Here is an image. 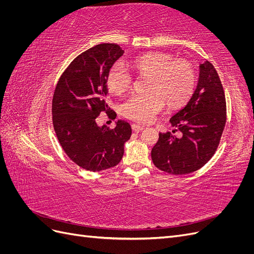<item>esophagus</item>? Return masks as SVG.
Returning a JSON list of instances; mask_svg holds the SVG:
<instances>
[{"label":"esophagus","instance_id":"1","mask_svg":"<svg viewBox=\"0 0 254 254\" xmlns=\"http://www.w3.org/2000/svg\"><path fill=\"white\" fill-rule=\"evenodd\" d=\"M131 128H132V130H133L134 132H140V131H142V130L144 129L142 126L136 125V124H132V125H131Z\"/></svg>","mask_w":254,"mask_h":254}]
</instances>
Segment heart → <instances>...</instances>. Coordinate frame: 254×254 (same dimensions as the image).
<instances>
[{
	"instance_id": "heart-1",
	"label": "heart",
	"mask_w": 254,
	"mask_h": 254,
	"mask_svg": "<svg viewBox=\"0 0 254 254\" xmlns=\"http://www.w3.org/2000/svg\"><path fill=\"white\" fill-rule=\"evenodd\" d=\"M132 67L141 77L149 78L148 95L133 94L122 104L126 118L139 123H149L164 109L187 103L196 87L194 66L186 60H174L170 55L150 53L136 57ZM132 76L122 61L114 63L107 73V88L113 94H122L132 84Z\"/></svg>"
}]
</instances>
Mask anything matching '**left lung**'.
<instances>
[{
  "label": "left lung",
  "instance_id": "1",
  "mask_svg": "<svg viewBox=\"0 0 254 254\" xmlns=\"http://www.w3.org/2000/svg\"><path fill=\"white\" fill-rule=\"evenodd\" d=\"M226 97L213 64L199 65L197 87L188 104L171 118L176 131L159 133L151 149L152 162L172 175H187L201 168L216 151L227 120ZM173 130V132H175Z\"/></svg>",
  "mask_w": 254,
  "mask_h": 254
}]
</instances>
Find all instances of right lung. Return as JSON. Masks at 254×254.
Instances as JSON below:
<instances>
[{
	"label": "right lung",
	"instance_id": "1",
	"mask_svg": "<svg viewBox=\"0 0 254 254\" xmlns=\"http://www.w3.org/2000/svg\"><path fill=\"white\" fill-rule=\"evenodd\" d=\"M123 54L114 43L97 44L81 53L60 76L54 92L52 114L57 139L67 157L90 172L118 165L131 135L125 121L119 120L114 129L96 124L99 113L110 110L106 77Z\"/></svg>",
	"mask_w": 254,
	"mask_h": 254
}]
</instances>
